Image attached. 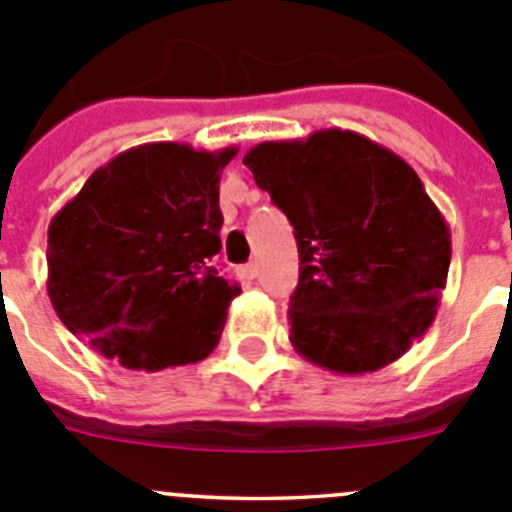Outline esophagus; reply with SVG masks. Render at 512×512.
<instances>
[{
  "instance_id": "esophagus-1",
  "label": "esophagus",
  "mask_w": 512,
  "mask_h": 512,
  "mask_svg": "<svg viewBox=\"0 0 512 512\" xmlns=\"http://www.w3.org/2000/svg\"><path fill=\"white\" fill-rule=\"evenodd\" d=\"M238 277L241 279H256L259 277V264H243V266H238Z\"/></svg>"
}]
</instances>
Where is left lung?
Wrapping results in <instances>:
<instances>
[{"label": "left lung", "mask_w": 512, "mask_h": 512, "mask_svg": "<svg viewBox=\"0 0 512 512\" xmlns=\"http://www.w3.org/2000/svg\"><path fill=\"white\" fill-rule=\"evenodd\" d=\"M295 228L289 341L336 374L377 372L431 328L451 264L449 225L390 148L328 128L243 156Z\"/></svg>", "instance_id": "1"}]
</instances>
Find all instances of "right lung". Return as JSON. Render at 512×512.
Segmentation results:
<instances>
[{
    "label": "right lung",
    "mask_w": 512,
    "mask_h": 512,
    "mask_svg": "<svg viewBox=\"0 0 512 512\" xmlns=\"http://www.w3.org/2000/svg\"><path fill=\"white\" fill-rule=\"evenodd\" d=\"M238 148L146 143L99 166L48 225V297L61 323L125 369L202 361L238 284L220 251V174Z\"/></svg>",
    "instance_id": "obj_1"
}]
</instances>
